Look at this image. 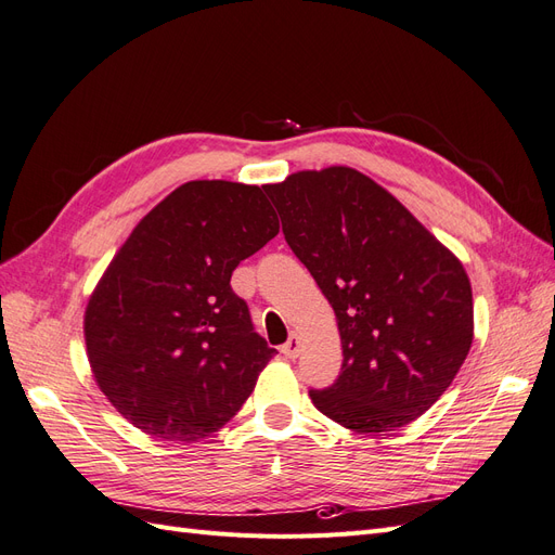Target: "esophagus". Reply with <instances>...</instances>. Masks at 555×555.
I'll return each instance as SVG.
<instances>
[{"mask_svg":"<svg viewBox=\"0 0 555 555\" xmlns=\"http://www.w3.org/2000/svg\"><path fill=\"white\" fill-rule=\"evenodd\" d=\"M282 354L287 359H296L300 354V340L298 335H292V338L282 345Z\"/></svg>","mask_w":555,"mask_h":555,"instance_id":"esophagus-1","label":"esophagus"}]
</instances>
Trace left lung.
<instances>
[{
    "label": "left lung",
    "instance_id": "obj_1",
    "mask_svg": "<svg viewBox=\"0 0 555 555\" xmlns=\"http://www.w3.org/2000/svg\"><path fill=\"white\" fill-rule=\"evenodd\" d=\"M266 194L338 319L343 373L310 391L314 408L357 433L408 426L449 389L473 345L463 263L349 166L292 173Z\"/></svg>",
    "mask_w": 555,
    "mask_h": 555
}]
</instances>
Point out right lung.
<instances>
[{"instance_id": "1", "label": "right lung", "mask_w": 555, "mask_h": 555, "mask_svg": "<svg viewBox=\"0 0 555 555\" xmlns=\"http://www.w3.org/2000/svg\"><path fill=\"white\" fill-rule=\"evenodd\" d=\"M280 231L255 184L192 180L131 231L86 310L99 389L143 433L196 442L220 430L275 349L231 273Z\"/></svg>"}]
</instances>
